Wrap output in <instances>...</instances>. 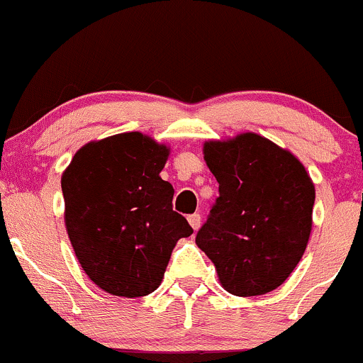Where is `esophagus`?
<instances>
[{
  "mask_svg": "<svg viewBox=\"0 0 363 363\" xmlns=\"http://www.w3.org/2000/svg\"><path fill=\"white\" fill-rule=\"evenodd\" d=\"M189 224H191L194 230H199V226H201V216H199V213H192V216H189Z\"/></svg>",
  "mask_w": 363,
  "mask_h": 363,
  "instance_id": "34e87169",
  "label": "esophagus"
}]
</instances>
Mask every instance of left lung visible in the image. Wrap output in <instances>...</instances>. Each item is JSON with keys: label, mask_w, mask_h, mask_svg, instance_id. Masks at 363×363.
<instances>
[{"label": "left lung", "mask_w": 363, "mask_h": 363, "mask_svg": "<svg viewBox=\"0 0 363 363\" xmlns=\"http://www.w3.org/2000/svg\"><path fill=\"white\" fill-rule=\"evenodd\" d=\"M219 198L196 244L233 296L274 291L301 260L312 231L315 189L301 162L257 133L203 146Z\"/></svg>", "instance_id": "obj_1"}]
</instances>
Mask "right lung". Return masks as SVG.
<instances>
[{
  "label": "right lung",
  "mask_w": 363,
  "mask_h": 363,
  "mask_svg": "<svg viewBox=\"0 0 363 363\" xmlns=\"http://www.w3.org/2000/svg\"><path fill=\"white\" fill-rule=\"evenodd\" d=\"M169 147L139 132L85 144L62 174L65 228L85 274L105 292L157 291L176 242L192 235L160 178Z\"/></svg>",
  "instance_id": "right-lung-1"
}]
</instances>
